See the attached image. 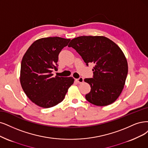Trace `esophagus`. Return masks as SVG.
<instances>
[{
  "instance_id": "esophagus-1",
  "label": "esophagus",
  "mask_w": 148,
  "mask_h": 148,
  "mask_svg": "<svg viewBox=\"0 0 148 148\" xmlns=\"http://www.w3.org/2000/svg\"><path fill=\"white\" fill-rule=\"evenodd\" d=\"M75 80H76V82H77V83H79V84H81V83H82L83 82H84V78L80 77H79V79H75Z\"/></svg>"
}]
</instances>
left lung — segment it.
Instances as JSON below:
<instances>
[{"label":"left lung","mask_w":148,"mask_h":148,"mask_svg":"<svg viewBox=\"0 0 148 148\" xmlns=\"http://www.w3.org/2000/svg\"><path fill=\"white\" fill-rule=\"evenodd\" d=\"M72 47L86 65L94 63L93 78L84 79L91 91L86 99L97 106H106L115 101L124 88L128 73L127 59L120 47L103 36H81L71 41Z\"/></svg>","instance_id":"1"}]
</instances>
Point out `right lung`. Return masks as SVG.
<instances>
[{
	"mask_svg": "<svg viewBox=\"0 0 148 148\" xmlns=\"http://www.w3.org/2000/svg\"><path fill=\"white\" fill-rule=\"evenodd\" d=\"M70 39L60 37L42 38L27 49L21 62L20 82L29 99L38 106L50 108L63 101L73 77H53L57 70L58 54Z\"/></svg>",
	"mask_w": 148,
	"mask_h": 148,
	"instance_id": "right-lung-1",
	"label": "right lung"
}]
</instances>
